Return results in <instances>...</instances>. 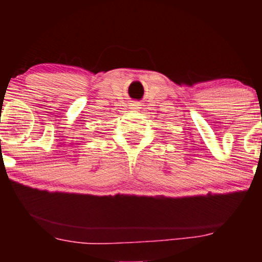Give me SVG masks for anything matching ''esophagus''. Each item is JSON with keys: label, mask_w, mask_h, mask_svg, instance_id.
I'll use <instances>...</instances> for the list:
<instances>
[{"label": "esophagus", "mask_w": 262, "mask_h": 262, "mask_svg": "<svg viewBox=\"0 0 262 262\" xmlns=\"http://www.w3.org/2000/svg\"><path fill=\"white\" fill-rule=\"evenodd\" d=\"M141 108H142L141 105H139V103H137V102L132 103V105H131V110L135 111V112H137V111H139Z\"/></svg>", "instance_id": "obj_1"}]
</instances>
